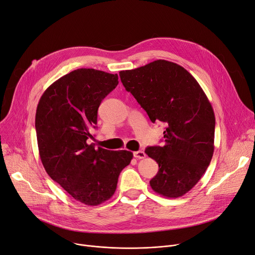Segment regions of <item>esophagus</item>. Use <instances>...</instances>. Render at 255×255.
<instances>
[{
    "mask_svg": "<svg viewBox=\"0 0 255 255\" xmlns=\"http://www.w3.org/2000/svg\"><path fill=\"white\" fill-rule=\"evenodd\" d=\"M134 156L136 157V159H144V157L146 156V154H145V152L142 150H138V151L134 152Z\"/></svg>",
    "mask_w": 255,
    "mask_h": 255,
    "instance_id": "34e87169",
    "label": "esophagus"
}]
</instances>
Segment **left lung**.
I'll use <instances>...</instances> for the list:
<instances>
[{
	"instance_id": "left-lung-1",
	"label": "left lung",
	"mask_w": 255,
	"mask_h": 255,
	"mask_svg": "<svg viewBox=\"0 0 255 255\" xmlns=\"http://www.w3.org/2000/svg\"><path fill=\"white\" fill-rule=\"evenodd\" d=\"M119 76L151 123L166 125L164 146L145 149L159 165L150 187L168 198L183 196L198 183L214 153L215 114L210 101L188 70L166 60L123 70Z\"/></svg>"
}]
</instances>
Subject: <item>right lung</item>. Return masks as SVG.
<instances>
[{
    "mask_svg": "<svg viewBox=\"0 0 255 255\" xmlns=\"http://www.w3.org/2000/svg\"><path fill=\"white\" fill-rule=\"evenodd\" d=\"M118 85L117 74L80 68L60 78L39 100L35 128L40 160L50 177L86 205H99L115 193L118 176L132 153L95 149L98 110Z\"/></svg>",
    "mask_w": 255,
    "mask_h": 255,
    "instance_id": "right-lung-1",
    "label": "right lung"
}]
</instances>
